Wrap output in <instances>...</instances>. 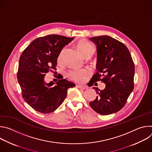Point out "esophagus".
I'll use <instances>...</instances> for the list:
<instances>
[{"label":"esophagus","mask_w":152,"mask_h":152,"mask_svg":"<svg viewBox=\"0 0 152 152\" xmlns=\"http://www.w3.org/2000/svg\"><path fill=\"white\" fill-rule=\"evenodd\" d=\"M76 86L77 88H79V89H82V90H85L87 88H86V86H83V85H76Z\"/></svg>","instance_id":"esophagus-1"}]
</instances>
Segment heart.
I'll return each instance as SVG.
<instances>
[{
    "mask_svg": "<svg viewBox=\"0 0 152 152\" xmlns=\"http://www.w3.org/2000/svg\"><path fill=\"white\" fill-rule=\"evenodd\" d=\"M76 48L83 56L94 49L93 46L90 42L86 39H80V41H79L76 45ZM62 53V52H61L59 55V59H60ZM88 75L89 72L86 69L72 70L68 73L69 77L77 82H84Z\"/></svg>",
    "mask_w": 152,
    "mask_h": 152,
    "instance_id": "1",
    "label": "heart"
}]
</instances>
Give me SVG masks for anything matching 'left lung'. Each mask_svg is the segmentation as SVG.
<instances>
[{
  "label": "left lung",
  "mask_w": 152,
  "mask_h": 152,
  "mask_svg": "<svg viewBox=\"0 0 152 152\" xmlns=\"http://www.w3.org/2000/svg\"><path fill=\"white\" fill-rule=\"evenodd\" d=\"M89 39L96 46L97 56V73L90 82L106 85L103 90L94 87L99 96L90 105L98 114L110 115L122 109L133 91L134 63L127 47L116 39L108 35Z\"/></svg>",
  "instance_id": "left-lung-1"
}]
</instances>
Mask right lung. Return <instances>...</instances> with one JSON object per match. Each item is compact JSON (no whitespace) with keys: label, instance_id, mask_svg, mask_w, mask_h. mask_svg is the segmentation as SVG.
<instances>
[{"label":"right lung","instance_id":"add662e5","mask_svg":"<svg viewBox=\"0 0 152 152\" xmlns=\"http://www.w3.org/2000/svg\"><path fill=\"white\" fill-rule=\"evenodd\" d=\"M74 38L49 35L34 40L21 53L17 80L25 101L34 110L43 114L55 111L75 84L65 79L46 83L45 77L50 70H56L58 58ZM56 85L54 86V84Z\"/></svg>","mask_w":152,"mask_h":152}]
</instances>
